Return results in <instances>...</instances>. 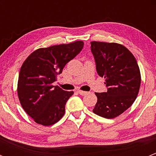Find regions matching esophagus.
<instances>
[{
	"label": "esophagus",
	"instance_id": "34e87169",
	"mask_svg": "<svg viewBox=\"0 0 156 156\" xmlns=\"http://www.w3.org/2000/svg\"><path fill=\"white\" fill-rule=\"evenodd\" d=\"M77 92H78V94L81 96H84V95H86V94H87V92H86V91L81 90H77Z\"/></svg>",
	"mask_w": 156,
	"mask_h": 156
}]
</instances>
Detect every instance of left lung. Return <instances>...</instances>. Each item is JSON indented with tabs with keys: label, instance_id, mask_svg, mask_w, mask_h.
<instances>
[{
	"label": "left lung",
	"instance_id": "8db88e82",
	"mask_svg": "<svg viewBox=\"0 0 156 156\" xmlns=\"http://www.w3.org/2000/svg\"><path fill=\"white\" fill-rule=\"evenodd\" d=\"M90 50L97 74L104 77L107 91L95 93V114L114 119L135 101L140 87V72L133 55L125 46L116 43L90 42Z\"/></svg>",
	"mask_w": 156,
	"mask_h": 156
}]
</instances>
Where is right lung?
<instances>
[{"label": "right lung", "instance_id": "add662e5", "mask_svg": "<svg viewBox=\"0 0 156 156\" xmlns=\"http://www.w3.org/2000/svg\"><path fill=\"white\" fill-rule=\"evenodd\" d=\"M83 47L84 42L78 41L37 49L23 62L19 74L17 93L23 109L36 123L49 126L64 115L67 100L74 92L52 84Z\"/></svg>", "mask_w": 156, "mask_h": 156}]
</instances>
